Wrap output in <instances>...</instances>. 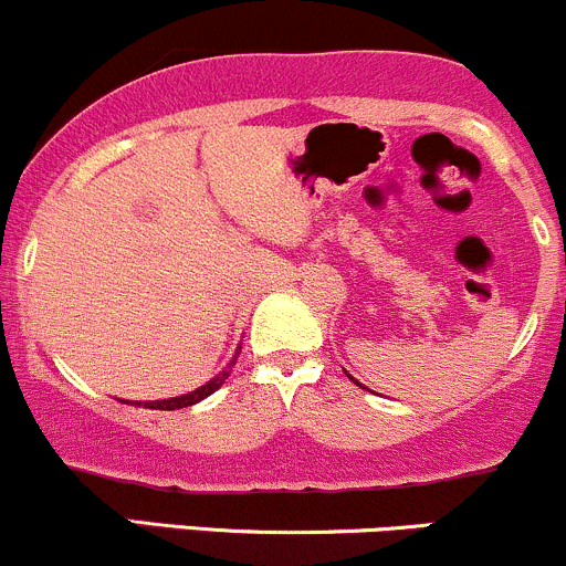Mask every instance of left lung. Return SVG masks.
Instances as JSON below:
<instances>
[{
  "mask_svg": "<svg viewBox=\"0 0 566 566\" xmlns=\"http://www.w3.org/2000/svg\"><path fill=\"white\" fill-rule=\"evenodd\" d=\"M349 378H352V376H349Z\"/></svg>",
  "mask_w": 566,
  "mask_h": 566,
  "instance_id": "obj_1",
  "label": "left lung"
}]
</instances>
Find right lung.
Instances as JSON below:
<instances>
[{
    "instance_id": "right-lung-1",
    "label": "right lung",
    "mask_w": 566,
    "mask_h": 566,
    "mask_svg": "<svg viewBox=\"0 0 566 566\" xmlns=\"http://www.w3.org/2000/svg\"><path fill=\"white\" fill-rule=\"evenodd\" d=\"M239 354H241V346H239V349H235L233 359H231V363H228V368L222 370L220 376H214L209 384H203V387H198L196 392L182 395V397H171V400H153V402H145V408H155V411H174V408H188V406H192V402L203 400V397H209V395L214 392V389H220L222 384H226V378L231 376L235 359H239Z\"/></svg>"
}]
</instances>
